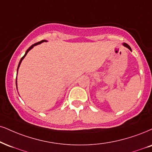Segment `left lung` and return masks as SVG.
<instances>
[{
	"instance_id": "obj_1",
	"label": "left lung",
	"mask_w": 152,
	"mask_h": 152,
	"mask_svg": "<svg viewBox=\"0 0 152 152\" xmlns=\"http://www.w3.org/2000/svg\"><path fill=\"white\" fill-rule=\"evenodd\" d=\"M123 46H125V47H127V48H128V49H130V50H131V51H132V49H131L130 46H129V45H128V44H126V43H123Z\"/></svg>"
}]
</instances>
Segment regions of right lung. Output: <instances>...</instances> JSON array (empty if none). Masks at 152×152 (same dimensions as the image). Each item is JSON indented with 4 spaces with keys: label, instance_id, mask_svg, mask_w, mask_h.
Listing matches in <instances>:
<instances>
[{
    "label": "right lung",
    "instance_id": "right-lung-1",
    "mask_svg": "<svg viewBox=\"0 0 152 152\" xmlns=\"http://www.w3.org/2000/svg\"><path fill=\"white\" fill-rule=\"evenodd\" d=\"M47 42V41H46V40H42V41H41V42H37V43H36V44H33V45H31V46H30V47H29V48H28V49L27 50V51H26V53H25V54H24V56L22 58H21V60H20V63H19V65H18V70H17V74H18V69H19V67H20V64H21V62L22 61V60L24 59V58L26 56V55H27V53L29 51V50H30L31 48H32L34 46H37V45H38V44H42V42ZM16 85H17V80H16ZM17 89H18V87H17Z\"/></svg>",
    "mask_w": 152,
    "mask_h": 152
}]
</instances>
